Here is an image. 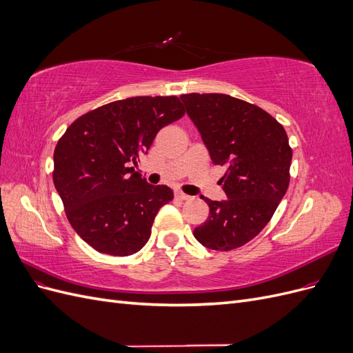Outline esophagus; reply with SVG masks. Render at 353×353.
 Masks as SVG:
<instances>
[{
	"mask_svg": "<svg viewBox=\"0 0 353 353\" xmlns=\"http://www.w3.org/2000/svg\"><path fill=\"white\" fill-rule=\"evenodd\" d=\"M175 197H176V199H179V200H190V199H191L188 194L181 193V191H176V193H175Z\"/></svg>",
	"mask_w": 353,
	"mask_h": 353,
	"instance_id": "34e87169",
	"label": "esophagus"
}]
</instances>
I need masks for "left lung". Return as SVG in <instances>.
Returning <instances> with one entry per match:
<instances>
[{
    "label": "left lung",
    "mask_w": 353,
    "mask_h": 353,
    "mask_svg": "<svg viewBox=\"0 0 353 353\" xmlns=\"http://www.w3.org/2000/svg\"><path fill=\"white\" fill-rule=\"evenodd\" d=\"M205 143L221 178L225 200H210L209 216L194 228L196 240L212 250L237 249L265 228L290 183L292 148L283 125L261 108L227 94L179 97Z\"/></svg>",
    "instance_id": "1"
}]
</instances>
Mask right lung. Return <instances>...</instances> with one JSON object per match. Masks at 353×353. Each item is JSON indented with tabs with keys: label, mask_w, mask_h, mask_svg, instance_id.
I'll list each match as a JSON object with an SVG mask.
<instances>
[{
	"label": "right lung",
	"mask_w": 353,
	"mask_h": 353,
	"mask_svg": "<svg viewBox=\"0 0 353 353\" xmlns=\"http://www.w3.org/2000/svg\"><path fill=\"white\" fill-rule=\"evenodd\" d=\"M184 113L178 97H131L81 116L60 138L54 187L70 225L92 249L130 256L150 239L157 212L174 191L148 184L130 166Z\"/></svg>",
	"instance_id": "1"
}]
</instances>
